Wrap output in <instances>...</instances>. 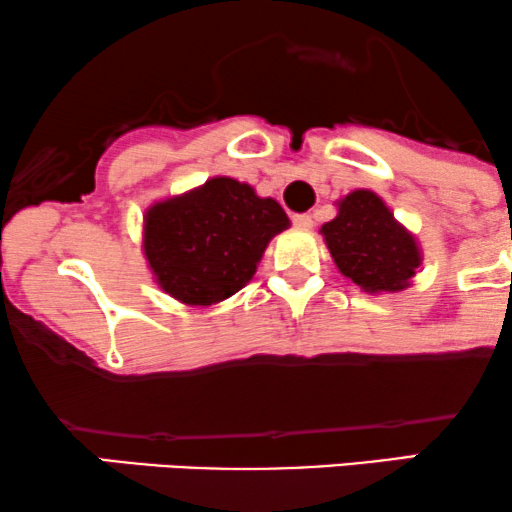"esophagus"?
Returning <instances> with one entry per match:
<instances>
[{"mask_svg": "<svg viewBox=\"0 0 512 512\" xmlns=\"http://www.w3.org/2000/svg\"><path fill=\"white\" fill-rule=\"evenodd\" d=\"M292 225L300 227V229H312L314 220H312V215H292Z\"/></svg>", "mask_w": 512, "mask_h": 512, "instance_id": "1", "label": "esophagus"}]
</instances>
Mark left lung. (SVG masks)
I'll return each mask as SVG.
<instances>
[{
	"label": "left lung",
	"instance_id": "left-lung-1",
	"mask_svg": "<svg viewBox=\"0 0 512 512\" xmlns=\"http://www.w3.org/2000/svg\"><path fill=\"white\" fill-rule=\"evenodd\" d=\"M321 232L338 271L367 292L404 290L421 263L416 241L370 191L346 195Z\"/></svg>",
	"mask_w": 512,
	"mask_h": 512
}]
</instances>
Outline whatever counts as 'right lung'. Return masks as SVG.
I'll use <instances>...</instances> for the list:
<instances>
[{
    "instance_id": "1",
    "label": "right lung",
    "mask_w": 512,
    "mask_h": 512,
    "mask_svg": "<svg viewBox=\"0 0 512 512\" xmlns=\"http://www.w3.org/2000/svg\"><path fill=\"white\" fill-rule=\"evenodd\" d=\"M287 225L273 198H258L234 179H212L147 212L145 256L171 297L212 304L249 283L268 241Z\"/></svg>"
}]
</instances>
